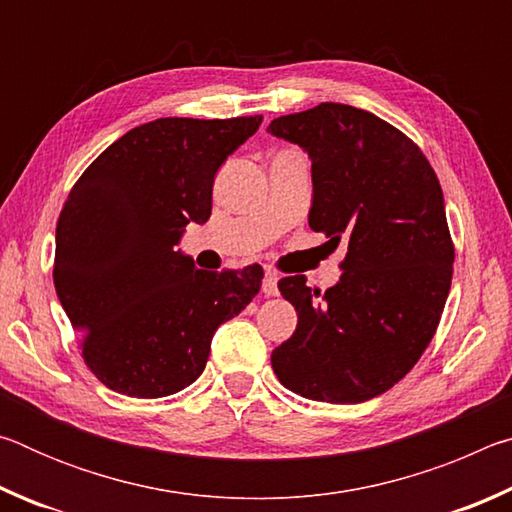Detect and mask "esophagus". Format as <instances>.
I'll return each mask as SVG.
<instances>
[{"mask_svg":"<svg viewBox=\"0 0 512 512\" xmlns=\"http://www.w3.org/2000/svg\"><path fill=\"white\" fill-rule=\"evenodd\" d=\"M262 289H264L266 296H277V293H280V289H277V273L271 271V268H266Z\"/></svg>","mask_w":512,"mask_h":512,"instance_id":"34e87169","label":"esophagus"}]
</instances>
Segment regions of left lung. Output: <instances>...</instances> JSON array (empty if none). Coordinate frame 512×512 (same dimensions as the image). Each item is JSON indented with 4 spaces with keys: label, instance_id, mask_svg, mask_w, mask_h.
I'll return each instance as SVG.
<instances>
[{
    "label": "left lung",
    "instance_id": "8db88e82",
    "mask_svg": "<svg viewBox=\"0 0 512 512\" xmlns=\"http://www.w3.org/2000/svg\"><path fill=\"white\" fill-rule=\"evenodd\" d=\"M268 133L309 153V228L329 244L348 241L341 280L325 293L305 275L277 282L298 327L273 350V370L307 400H372L418 363L452 287L454 244L436 171L402 131L345 103L277 117Z\"/></svg>",
    "mask_w": 512,
    "mask_h": 512
}]
</instances>
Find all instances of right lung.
Segmentation results:
<instances>
[{
	"label": "right lung",
	"instance_id": "obj_1",
	"mask_svg": "<svg viewBox=\"0 0 512 512\" xmlns=\"http://www.w3.org/2000/svg\"><path fill=\"white\" fill-rule=\"evenodd\" d=\"M262 124L164 117L121 135L69 192L56 225L54 287L85 366L128 397H164L201 377L216 327L262 287L259 264L198 271L176 250L212 214L214 176Z\"/></svg>",
	"mask_w": 512,
	"mask_h": 512
}]
</instances>
